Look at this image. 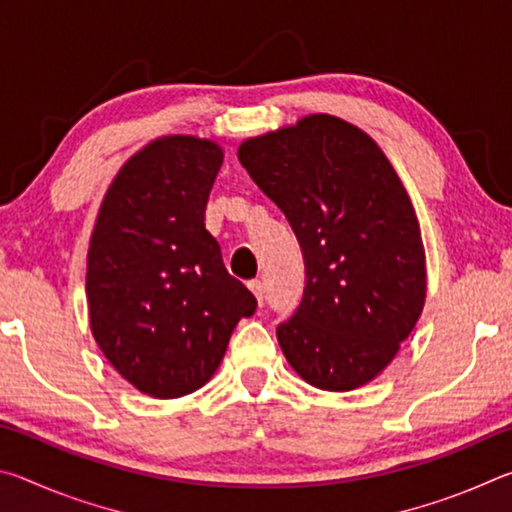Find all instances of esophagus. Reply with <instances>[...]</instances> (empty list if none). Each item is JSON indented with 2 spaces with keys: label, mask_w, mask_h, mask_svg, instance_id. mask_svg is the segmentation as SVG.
<instances>
[{
  "label": "esophagus",
  "mask_w": 512,
  "mask_h": 512,
  "mask_svg": "<svg viewBox=\"0 0 512 512\" xmlns=\"http://www.w3.org/2000/svg\"><path fill=\"white\" fill-rule=\"evenodd\" d=\"M248 287H250V291L255 293V298H257L259 305H262L264 298H266V287H264V282H262V280H253V282H248Z\"/></svg>",
  "instance_id": "34e87169"
}]
</instances>
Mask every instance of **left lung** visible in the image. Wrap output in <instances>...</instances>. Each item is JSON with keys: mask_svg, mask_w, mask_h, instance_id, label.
Listing matches in <instances>:
<instances>
[{"mask_svg": "<svg viewBox=\"0 0 512 512\" xmlns=\"http://www.w3.org/2000/svg\"><path fill=\"white\" fill-rule=\"evenodd\" d=\"M255 185L287 216L305 259V291L277 341L320 391L375 379L409 339L427 296L420 223L377 142L332 115L239 146Z\"/></svg>", "mask_w": 512, "mask_h": 512, "instance_id": "obj_1", "label": "left lung"}]
</instances>
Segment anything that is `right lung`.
<instances>
[{
    "label": "right lung",
    "instance_id": "add662e5",
    "mask_svg": "<svg viewBox=\"0 0 512 512\" xmlns=\"http://www.w3.org/2000/svg\"><path fill=\"white\" fill-rule=\"evenodd\" d=\"M221 164L212 140L158 137L119 169L90 237L94 341L128 384L158 400L205 386L232 329L257 307L205 230Z\"/></svg>",
    "mask_w": 512,
    "mask_h": 512
}]
</instances>
